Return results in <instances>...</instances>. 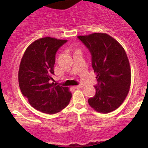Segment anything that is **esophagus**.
Returning <instances> with one entry per match:
<instances>
[{
  "instance_id": "1",
  "label": "esophagus",
  "mask_w": 148,
  "mask_h": 148,
  "mask_svg": "<svg viewBox=\"0 0 148 148\" xmlns=\"http://www.w3.org/2000/svg\"><path fill=\"white\" fill-rule=\"evenodd\" d=\"M82 87H83L82 85V84H79V85H78V86H74L73 88H74V89H79V88H82Z\"/></svg>"
}]
</instances>
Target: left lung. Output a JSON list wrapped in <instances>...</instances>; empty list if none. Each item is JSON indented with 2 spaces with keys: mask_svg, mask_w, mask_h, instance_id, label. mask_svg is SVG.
<instances>
[{
  "mask_svg": "<svg viewBox=\"0 0 148 148\" xmlns=\"http://www.w3.org/2000/svg\"><path fill=\"white\" fill-rule=\"evenodd\" d=\"M77 38L90 51L92 68L97 74L96 94L88 99L89 104L102 113L116 110L125 100L131 85L130 65L124 48L106 34Z\"/></svg>",
  "mask_w": 148,
  "mask_h": 148,
  "instance_id": "obj_1",
  "label": "left lung"
}]
</instances>
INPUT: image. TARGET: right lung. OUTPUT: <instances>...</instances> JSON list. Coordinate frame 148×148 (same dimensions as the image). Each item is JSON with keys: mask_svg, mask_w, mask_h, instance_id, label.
<instances>
[{"mask_svg": "<svg viewBox=\"0 0 148 148\" xmlns=\"http://www.w3.org/2000/svg\"><path fill=\"white\" fill-rule=\"evenodd\" d=\"M67 40L46 37L28 46L19 65V85L22 94L36 110L52 114L69 104V88L51 84L56 54Z\"/></svg>", "mask_w": 148, "mask_h": 148, "instance_id": "add662e5", "label": "right lung"}]
</instances>
